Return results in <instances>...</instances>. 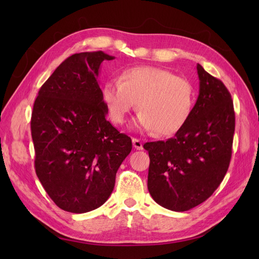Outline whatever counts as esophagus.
<instances>
[{
    "mask_svg": "<svg viewBox=\"0 0 259 259\" xmlns=\"http://www.w3.org/2000/svg\"><path fill=\"white\" fill-rule=\"evenodd\" d=\"M132 143H133V146H134V148L137 149V150H142V149H143V143L140 142L139 139L133 138L132 139Z\"/></svg>",
    "mask_w": 259,
    "mask_h": 259,
    "instance_id": "esophagus-1",
    "label": "esophagus"
}]
</instances>
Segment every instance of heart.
<instances>
[{
    "mask_svg": "<svg viewBox=\"0 0 259 259\" xmlns=\"http://www.w3.org/2000/svg\"><path fill=\"white\" fill-rule=\"evenodd\" d=\"M101 97L110 119L122 124L135 108L139 113L132 126L140 132L171 136L184 127L194 106L192 84L166 69L139 66L125 69L119 81L109 80Z\"/></svg>",
    "mask_w": 259,
    "mask_h": 259,
    "instance_id": "b5f03b06",
    "label": "heart"
}]
</instances>
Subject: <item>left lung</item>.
Instances as JSON below:
<instances>
[{
  "mask_svg": "<svg viewBox=\"0 0 259 259\" xmlns=\"http://www.w3.org/2000/svg\"><path fill=\"white\" fill-rule=\"evenodd\" d=\"M199 96L189 120L166 142L147 143L148 190L159 205L189 210L206 201L228 170L234 110L224 83L198 64Z\"/></svg>",
  "mask_w": 259,
  "mask_h": 259,
  "instance_id": "left-lung-1",
  "label": "left lung"
}]
</instances>
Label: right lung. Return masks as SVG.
Wrapping results in <instances>:
<instances>
[{"instance_id":"add662e5","label":"right lung","mask_w":259,"mask_h":259,"mask_svg":"<svg viewBox=\"0 0 259 259\" xmlns=\"http://www.w3.org/2000/svg\"><path fill=\"white\" fill-rule=\"evenodd\" d=\"M103 51L74 54L49 77L33 105L35 173L58 207L82 214L101 206L132 150L131 138L107 120L98 75Z\"/></svg>"}]
</instances>
